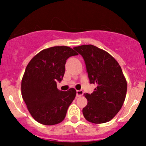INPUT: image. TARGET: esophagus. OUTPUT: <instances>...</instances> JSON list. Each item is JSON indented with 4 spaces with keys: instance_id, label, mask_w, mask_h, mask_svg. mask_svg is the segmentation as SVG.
<instances>
[{
    "instance_id": "esophagus-1",
    "label": "esophagus",
    "mask_w": 146,
    "mask_h": 146,
    "mask_svg": "<svg viewBox=\"0 0 146 146\" xmlns=\"http://www.w3.org/2000/svg\"><path fill=\"white\" fill-rule=\"evenodd\" d=\"M83 95V91L82 90H77L76 91V95L77 97H80Z\"/></svg>"
}]
</instances>
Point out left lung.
<instances>
[{
    "mask_svg": "<svg viewBox=\"0 0 146 146\" xmlns=\"http://www.w3.org/2000/svg\"><path fill=\"white\" fill-rule=\"evenodd\" d=\"M83 57L90 82L96 85L91 94H84L88 104L82 109L87 121L94 123L111 120L121 108L127 82L121 68L108 52L92 44L74 47Z\"/></svg>",
    "mask_w": 146,
    "mask_h": 146,
    "instance_id": "obj_1",
    "label": "left lung"
}]
</instances>
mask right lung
<instances>
[{"mask_svg": "<svg viewBox=\"0 0 146 146\" xmlns=\"http://www.w3.org/2000/svg\"><path fill=\"white\" fill-rule=\"evenodd\" d=\"M78 55L66 46L45 48L35 55L27 66L22 79V97L32 117L44 125H55L65 119L76 90L61 91L56 81H61L66 60Z\"/></svg>", "mask_w": 146, "mask_h": 146, "instance_id": "1", "label": "right lung"}]
</instances>
